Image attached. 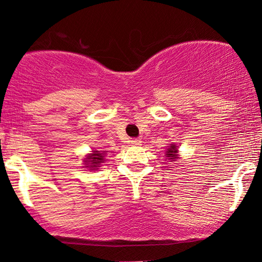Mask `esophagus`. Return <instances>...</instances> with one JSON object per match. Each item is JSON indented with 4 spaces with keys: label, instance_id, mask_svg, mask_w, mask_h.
I'll list each match as a JSON object with an SVG mask.
<instances>
[{
    "label": "esophagus",
    "instance_id": "1",
    "mask_svg": "<svg viewBox=\"0 0 262 262\" xmlns=\"http://www.w3.org/2000/svg\"><path fill=\"white\" fill-rule=\"evenodd\" d=\"M131 143V145H135V146H138V145H141L142 144V141L141 139H132V141L130 142Z\"/></svg>",
    "mask_w": 262,
    "mask_h": 262
}]
</instances>
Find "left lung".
Wrapping results in <instances>:
<instances>
[{
    "instance_id": "8db88e82",
    "label": "left lung",
    "mask_w": 262,
    "mask_h": 262,
    "mask_svg": "<svg viewBox=\"0 0 262 262\" xmlns=\"http://www.w3.org/2000/svg\"><path fill=\"white\" fill-rule=\"evenodd\" d=\"M166 155H167L168 159L173 160V161H175V159H179V157H178V149H177V146H175V144L169 145V148H168L167 151H166Z\"/></svg>"
}]
</instances>
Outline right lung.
I'll return each instance as SVG.
<instances>
[{"mask_svg": "<svg viewBox=\"0 0 262 262\" xmlns=\"http://www.w3.org/2000/svg\"><path fill=\"white\" fill-rule=\"evenodd\" d=\"M103 157H105V151H98V150H95V151H93V154H91V155L84 160V164H87L85 167L89 168L91 170L98 169L100 164L105 161Z\"/></svg>", "mask_w": 262, "mask_h": 262, "instance_id": "obj_1", "label": "right lung"}]
</instances>
